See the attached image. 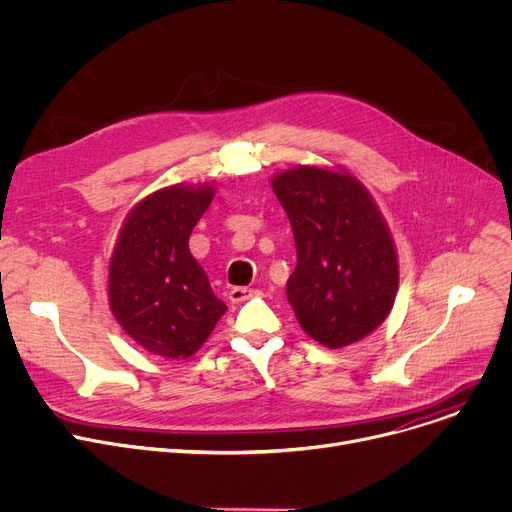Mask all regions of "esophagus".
Masks as SVG:
<instances>
[{
  "label": "esophagus",
  "mask_w": 512,
  "mask_h": 512,
  "mask_svg": "<svg viewBox=\"0 0 512 512\" xmlns=\"http://www.w3.org/2000/svg\"><path fill=\"white\" fill-rule=\"evenodd\" d=\"M258 291L252 289V287H233L229 291V299L233 304H239V302H246V299H250L252 295H256Z\"/></svg>",
  "instance_id": "esophagus-1"
}]
</instances>
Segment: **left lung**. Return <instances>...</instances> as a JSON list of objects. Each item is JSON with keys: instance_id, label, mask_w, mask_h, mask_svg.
Returning a JSON list of instances; mask_svg holds the SVG:
<instances>
[{"instance_id": "left-lung-1", "label": "left lung", "mask_w": 512, "mask_h": 512, "mask_svg": "<svg viewBox=\"0 0 512 512\" xmlns=\"http://www.w3.org/2000/svg\"><path fill=\"white\" fill-rule=\"evenodd\" d=\"M289 217L297 266L287 299L306 333L339 349L368 337L399 289L393 239L355 177L295 167L273 179Z\"/></svg>"}]
</instances>
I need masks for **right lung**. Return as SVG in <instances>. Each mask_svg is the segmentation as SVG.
I'll use <instances>...</instances> for the list:
<instances>
[{"label": "right lung", "instance_id": "add662e5", "mask_svg": "<svg viewBox=\"0 0 512 512\" xmlns=\"http://www.w3.org/2000/svg\"><path fill=\"white\" fill-rule=\"evenodd\" d=\"M213 190L173 186L144 198L122 227L109 264V304L146 351L186 359L227 306L213 293L188 239Z\"/></svg>", "mask_w": 512, "mask_h": 512}]
</instances>
